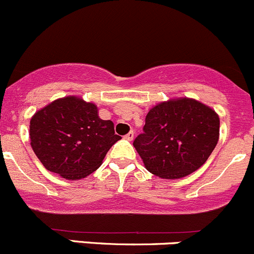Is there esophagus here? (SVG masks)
<instances>
[{
	"instance_id": "obj_1",
	"label": "esophagus",
	"mask_w": 254,
	"mask_h": 254,
	"mask_svg": "<svg viewBox=\"0 0 254 254\" xmlns=\"http://www.w3.org/2000/svg\"><path fill=\"white\" fill-rule=\"evenodd\" d=\"M133 138H134V132H133V130H129V132L125 135V139L127 140H133Z\"/></svg>"
}]
</instances>
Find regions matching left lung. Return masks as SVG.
Listing matches in <instances>:
<instances>
[{
  "instance_id": "left-lung-1",
  "label": "left lung",
  "mask_w": 254,
  "mask_h": 254,
  "mask_svg": "<svg viewBox=\"0 0 254 254\" xmlns=\"http://www.w3.org/2000/svg\"><path fill=\"white\" fill-rule=\"evenodd\" d=\"M216 112L193 99L161 103L148 112L133 142L149 172L181 179L208 160L219 140Z\"/></svg>"
}]
</instances>
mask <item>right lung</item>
Here are the masks:
<instances>
[{
	"label": "right lung",
	"mask_w": 254,
	"mask_h": 254,
	"mask_svg": "<svg viewBox=\"0 0 254 254\" xmlns=\"http://www.w3.org/2000/svg\"><path fill=\"white\" fill-rule=\"evenodd\" d=\"M30 144L49 171L79 180L95 171L121 139L114 122L101 120L98 108L75 96L59 99L30 120Z\"/></svg>",
	"instance_id": "right-lung-1"
}]
</instances>
